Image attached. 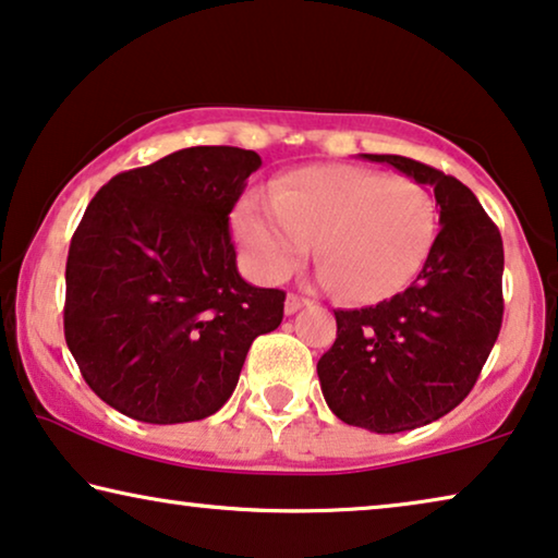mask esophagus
<instances>
[{"label":"esophagus","instance_id":"1","mask_svg":"<svg viewBox=\"0 0 558 558\" xmlns=\"http://www.w3.org/2000/svg\"><path fill=\"white\" fill-rule=\"evenodd\" d=\"M311 301L308 298H303V295H298V293H288V298H286V313L288 316H293V313H298L303 308V305H308Z\"/></svg>","mask_w":558,"mask_h":558}]
</instances>
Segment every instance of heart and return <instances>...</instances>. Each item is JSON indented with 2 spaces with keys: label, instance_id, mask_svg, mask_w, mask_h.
Returning a JSON list of instances; mask_svg holds the SVG:
<instances>
[{
  "label": "heart",
  "instance_id": "heart-1",
  "mask_svg": "<svg viewBox=\"0 0 558 558\" xmlns=\"http://www.w3.org/2000/svg\"><path fill=\"white\" fill-rule=\"evenodd\" d=\"M234 230L260 280H286L316 240L320 282L366 303L417 276L433 250L437 209L414 179L331 163L293 171L270 197H247Z\"/></svg>",
  "mask_w": 558,
  "mask_h": 558
}]
</instances>
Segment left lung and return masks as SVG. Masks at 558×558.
<instances>
[{"label": "left lung", "instance_id": "1", "mask_svg": "<svg viewBox=\"0 0 558 558\" xmlns=\"http://www.w3.org/2000/svg\"><path fill=\"white\" fill-rule=\"evenodd\" d=\"M433 186L439 232L404 293L336 313L318 361L326 404L347 425L395 435L429 425L475 387L504 324V240L465 184L395 154H361Z\"/></svg>", "mask_w": 558, "mask_h": 558}]
</instances>
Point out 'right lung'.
Returning <instances> with one entry per match:
<instances>
[{
    "mask_svg": "<svg viewBox=\"0 0 558 558\" xmlns=\"http://www.w3.org/2000/svg\"><path fill=\"white\" fill-rule=\"evenodd\" d=\"M260 156L192 146L116 174L65 265V341L88 387L148 425L215 414L286 293L238 272L230 211Z\"/></svg>",
    "mask_w": 558,
    "mask_h": 558,
    "instance_id": "1",
    "label": "right lung"
}]
</instances>
